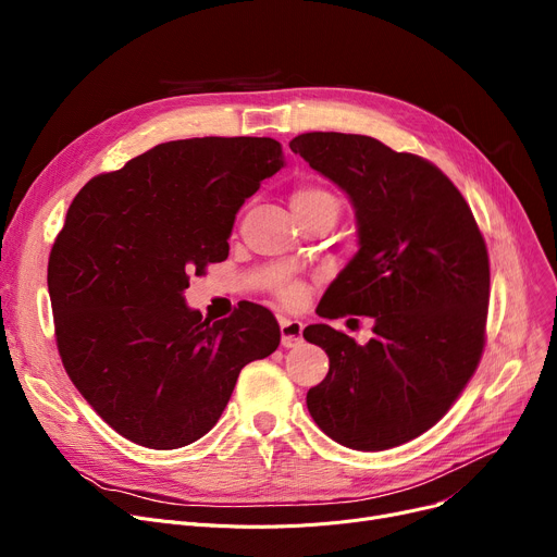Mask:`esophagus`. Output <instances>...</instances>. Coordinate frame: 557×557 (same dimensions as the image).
Listing matches in <instances>:
<instances>
[{
	"instance_id": "34e87169",
	"label": "esophagus",
	"mask_w": 557,
	"mask_h": 557,
	"mask_svg": "<svg viewBox=\"0 0 557 557\" xmlns=\"http://www.w3.org/2000/svg\"><path fill=\"white\" fill-rule=\"evenodd\" d=\"M302 330L305 325L300 320H290V318H280V334H282V345L284 347H296L302 343Z\"/></svg>"
}]
</instances>
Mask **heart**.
I'll return each mask as SVG.
<instances>
[{"label":"heart","mask_w":557,"mask_h":557,"mask_svg":"<svg viewBox=\"0 0 557 557\" xmlns=\"http://www.w3.org/2000/svg\"><path fill=\"white\" fill-rule=\"evenodd\" d=\"M290 210H294L296 216L311 214V212H330L336 216L338 214V198L325 187L300 185V187H296L294 194H290ZM280 298L286 307H300L307 298V288L300 284H290V286L282 288Z\"/></svg>","instance_id":"obj_1"}]
</instances>
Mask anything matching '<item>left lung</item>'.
<instances>
[{
    "label": "left lung",
    "mask_w": 557,
    "mask_h": 557,
    "mask_svg": "<svg viewBox=\"0 0 557 557\" xmlns=\"http://www.w3.org/2000/svg\"><path fill=\"white\" fill-rule=\"evenodd\" d=\"M288 146L347 194L357 219L359 250L330 284L320 315L374 323L366 345L330 325L305 330L330 357L307 408L349 449L404 445L449 411L479 366L485 242L454 183L418 156L345 133H302Z\"/></svg>",
    "instance_id": "1"
}]
</instances>
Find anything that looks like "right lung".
<instances>
[{"label": "right lung", "instance_id": "add662e5", "mask_svg": "<svg viewBox=\"0 0 557 557\" xmlns=\"http://www.w3.org/2000/svg\"><path fill=\"white\" fill-rule=\"evenodd\" d=\"M284 164L271 137L175 139L72 200L47 269L58 352L87 404L131 443H196L242 368L277 349L269 309L248 302L210 323L185 288L227 259L242 205Z\"/></svg>", "mask_w": 557, "mask_h": 557}]
</instances>
